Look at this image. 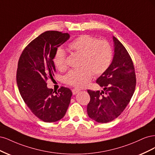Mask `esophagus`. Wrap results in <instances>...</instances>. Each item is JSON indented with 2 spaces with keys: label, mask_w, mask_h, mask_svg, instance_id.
Listing matches in <instances>:
<instances>
[{
  "label": "esophagus",
  "mask_w": 155,
  "mask_h": 155,
  "mask_svg": "<svg viewBox=\"0 0 155 155\" xmlns=\"http://www.w3.org/2000/svg\"><path fill=\"white\" fill-rule=\"evenodd\" d=\"M79 91H81V90H80V89H77V88H74V89H73V90H72V92H73V94H76Z\"/></svg>",
  "instance_id": "obj_1"
}]
</instances>
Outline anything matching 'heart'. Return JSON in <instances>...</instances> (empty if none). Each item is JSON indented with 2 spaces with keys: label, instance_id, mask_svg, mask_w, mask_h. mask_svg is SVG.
Masks as SVG:
<instances>
[{
  "label": "heart",
  "instance_id": "obj_1",
  "mask_svg": "<svg viewBox=\"0 0 155 155\" xmlns=\"http://www.w3.org/2000/svg\"><path fill=\"white\" fill-rule=\"evenodd\" d=\"M71 51L81 54L78 69H72L64 76V82L76 87H84L91 81L93 72L101 75L109 67L112 61V49L106 41L98 39L89 35H82L68 45ZM66 53L62 49L57 50L53 63L61 71L66 68Z\"/></svg>",
  "mask_w": 155,
  "mask_h": 155
}]
</instances>
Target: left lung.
I'll return each instance as SVG.
<instances>
[{
    "instance_id": "obj_1",
    "label": "left lung",
    "mask_w": 155,
    "mask_h": 155,
    "mask_svg": "<svg viewBox=\"0 0 155 155\" xmlns=\"http://www.w3.org/2000/svg\"><path fill=\"white\" fill-rule=\"evenodd\" d=\"M114 56L107 70L97 80L101 91L87 90L90 101L87 114L99 123L117 118L130 102L136 87V75L131 58L118 40L113 37Z\"/></svg>"
}]
</instances>
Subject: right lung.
Segmentation results:
<instances>
[{
    "label": "right lung",
    "instance_id": "1",
    "mask_svg": "<svg viewBox=\"0 0 155 155\" xmlns=\"http://www.w3.org/2000/svg\"><path fill=\"white\" fill-rule=\"evenodd\" d=\"M70 37L67 33L47 31L25 48L18 62L17 84L20 94L31 111L45 122L62 118L70 104L72 92L61 87L58 91L47 87L55 72L54 54Z\"/></svg>",
    "mask_w": 155,
    "mask_h": 155
}]
</instances>
